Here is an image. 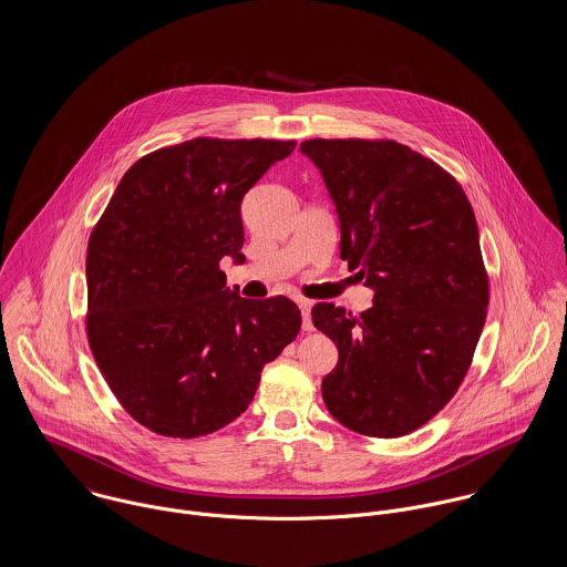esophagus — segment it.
<instances>
[{
	"label": "esophagus",
	"instance_id": "esophagus-1",
	"mask_svg": "<svg viewBox=\"0 0 567 567\" xmlns=\"http://www.w3.org/2000/svg\"><path fill=\"white\" fill-rule=\"evenodd\" d=\"M299 310H301V317H303V329L306 331H312L315 324H312V303L306 301V299H299Z\"/></svg>",
	"mask_w": 567,
	"mask_h": 567
}]
</instances>
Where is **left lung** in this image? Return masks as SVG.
Listing matches in <instances>:
<instances>
[{
	"label": "left lung",
	"mask_w": 567,
	"mask_h": 567,
	"mask_svg": "<svg viewBox=\"0 0 567 567\" xmlns=\"http://www.w3.org/2000/svg\"><path fill=\"white\" fill-rule=\"evenodd\" d=\"M301 153L336 205L340 257L373 290L360 317L312 308L338 347L324 405L353 432L404 436L454 398L485 327L474 209L443 167L398 142L308 140Z\"/></svg>",
	"instance_id": "left-lung-1"
}]
</instances>
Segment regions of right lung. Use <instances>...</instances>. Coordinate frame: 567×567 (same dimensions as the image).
Listing matches in <instances>:
<instances>
[{"label": "right lung", "mask_w": 567, "mask_h": 567, "mask_svg": "<svg viewBox=\"0 0 567 567\" xmlns=\"http://www.w3.org/2000/svg\"><path fill=\"white\" fill-rule=\"evenodd\" d=\"M295 142L198 137L122 176L86 246V336L124 410L196 439L238 419L301 329L286 297L243 299L220 259L243 264L244 194Z\"/></svg>", "instance_id": "obj_1"}]
</instances>
